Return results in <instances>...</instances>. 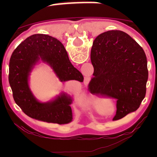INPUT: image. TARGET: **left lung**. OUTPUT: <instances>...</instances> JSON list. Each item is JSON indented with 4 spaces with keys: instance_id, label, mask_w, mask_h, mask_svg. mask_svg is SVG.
Listing matches in <instances>:
<instances>
[{
    "instance_id": "left-lung-1",
    "label": "left lung",
    "mask_w": 157,
    "mask_h": 157,
    "mask_svg": "<svg viewBox=\"0 0 157 157\" xmlns=\"http://www.w3.org/2000/svg\"><path fill=\"white\" fill-rule=\"evenodd\" d=\"M90 59L94 71L88 90L116 99L113 120L137 110L145 98L149 75L143 48L125 32L109 30L95 38Z\"/></svg>"
}]
</instances>
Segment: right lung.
Listing matches in <instances>:
<instances>
[{"label": "right lung", "instance_id": "1", "mask_svg": "<svg viewBox=\"0 0 157 157\" xmlns=\"http://www.w3.org/2000/svg\"><path fill=\"white\" fill-rule=\"evenodd\" d=\"M40 63L50 67L60 82L84 79L81 72L71 64L59 40L47 34H34L20 43L11 56L8 81L14 101L30 118L58 124L71 123L73 120L71 96L61 92L51 101L41 102L30 90V76Z\"/></svg>", "mask_w": 157, "mask_h": 157}]
</instances>
